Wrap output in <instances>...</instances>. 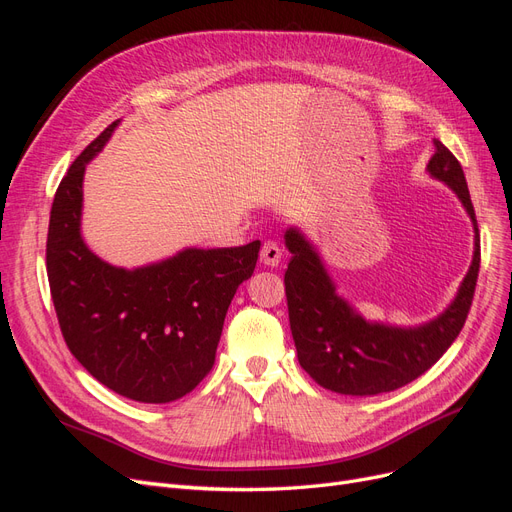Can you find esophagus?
<instances>
[{
	"mask_svg": "<svg viewBox=\"0 0 512 512\" xmlns=\"http://www.w3.org/2000/svg\"><path fill=\"white\" fill-rule=\"evenodd\" d=\"M282 260V250L280 245H277L275 241H265L262 243V250H260V262L265 267H277L280 265Z\"/></svg>",
	"mask_w": 512,
	"mask_h": 512,
	"instance_id": "34e87169",
	"label": "esophagus"
}]
</instances>
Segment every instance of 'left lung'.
<instances>
[{"mask_svg": "<svg viewBox=\"0 0 512 512\" xmlns=\"http://www.w3.org/2000/svg\"><path fill=\"white\" fill-rule=\"evenodd\" d=\"M427 164L433 177L451 185L468 209L476 230L472 267L446 312L418 329L369 324L339 299L320 258L297 230L286 232L292 252L284 273L288 318L301 367L320 386L342 395H378L399 389L436 363L451 348L470 314L478 269L480 237L463 168L440 141Z\"/></svg>", "mask_w": 512, "mask_h": 512, "instance_id": "left-lung-1", "label": "left lung"}]
</instances>
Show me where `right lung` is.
I'll return each mask as SVG.
<instances>
[{"mask_svg":"<svg viewBox=\"0 0 512 512\" xmlns=\"http://www.w3.org/2000/svg\"><path fill=\"white\" fill-rule=\"evenodd\" d=\"M113 121L72 162L53 198L46 273L61 335L91 376L143 404L194 391L213 363L228 305L252 277L260 241L183 250L158 265L117 269L81 239L85 164L111 138Z\"/></svg>","mask_w":512,"mask_h":512,"instance_id":"right-lung-1","label":"right lung"}]
</instances>
